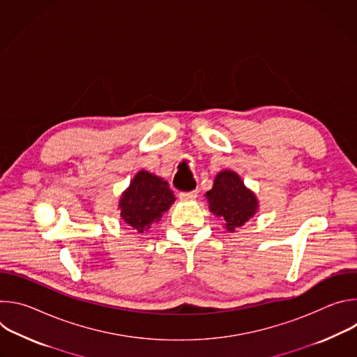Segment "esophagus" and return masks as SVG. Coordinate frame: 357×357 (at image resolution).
Segmentation results:
<instances>
[{"label": "esophagus", "mask_w": 357, "mask_h": 357, "mask_svg": "<svg viewBox=\"0 0 357 357\" xmlns=\"http://www.w3.org/2000/svg\"><path fill=\"white\" fill-rule=\"evenodd\" d=\"M196 196H197V190H189V192H181L179 193V199L183 200V202L193 200V199H196Z\"/></svg>", "instance_id": "obj_1"}]
</instances>
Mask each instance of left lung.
Listing matches in <instances>:
<instances>
[{"instance_id":"obj_1","label":"left lung","mask_w":357,"mask_h":357,"mask_svg":"<svg viewBox=\"0 0 357 357\" xmlns=\"http://www.w3.org/2000/svg\"><path fill=\"white\" fill-rule=\"evenodd\" d=\"M206 199L211 211L225 219L229 231H234L236 227L243 226L257 212L259 206L254 193L231 171H223L216 176L213 188L206 192Z\"/></svg>"}]
</instances>
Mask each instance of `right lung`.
Here are the masks:
<instances>
[{
    "mask_svg": "<svg viewBox=\"0 0 357 357\" xmlns=\"http://www.w3.org/2000/svg\"><path fill=\"white\" fill-rule=\"evenodd\" d=\"M174 200V192L167 181L141 171L120 200L121 218L132 230L142 233L161 219Z\"/></svg>",
    "mask_w": 357,
    "mask_h": 357,
    "instance_id": "add662e5",
    "label": "right lung"
}]
</instances>
